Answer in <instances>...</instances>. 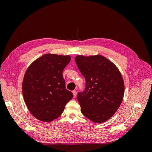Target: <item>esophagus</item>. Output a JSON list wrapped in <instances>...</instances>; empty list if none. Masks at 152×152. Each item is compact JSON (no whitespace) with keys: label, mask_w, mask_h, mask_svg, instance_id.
I'll use <instances>...</instances> for the list:
<instances>
[{"label":"esophagus","mask_w":152,"mask_h":152,"mask_svg":"<svg viewBox=\"0 0 152 152\" xmlns=\"http://www.w3.org/2000/svg\"><path fill=\"white\" fill-rule=\"evenodd\" d=\"M72 93H73V96H74V97H76V96H77V91H76L75 90H74V91H72Z\"/></svg>","instance_id":"34e87169"}]
</instances>
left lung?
<instances>
[{
  "instance_id": "obj_1",
  "label": "left lung",
  "mask_w": 152,
  "mask_h": 152,
  "mask_svg": "<svg viewBox=\"0 0 152 152\" xmlns=\"http://www.w3.org/2000/svg\"><path fill=\"white\" fill-rule=\"evenodd\" d=\"M86 79V88L77 94L81 113L92 122L109 120L122 102L124 83L118 68L102 55L75 58Z\"/></svg>"
}]
</instances>
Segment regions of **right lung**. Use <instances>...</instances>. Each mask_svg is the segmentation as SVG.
<instances>
[{
	"label": "right lung",
	"mask_w": 152,
	"mask_h": 152,
	"mask_svg": "<svg viewBox=\"0 0 152 152\" xmlns=\"http://www.w3.org/2000/svg\"><path fill=\"white\" fill-rule=\"evenodd\" d=\"M71 60L69 55L45 54L27 68L22 84L24 101L31 114L49 122L63 112L73 94L65 87L63 71Z\"/></svg>",
	"instance_id": "obj_1"
}]
</instances>
